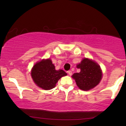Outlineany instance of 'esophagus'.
I'll list each match as a JSON object with an SVG mask.
<instances>
[{
	"label": "esophagus",
	"instance_id": "obj_1",
	"mask_svg": "<svg viewBox=\"0 0 126 126\" xmlns=\"http://www.w3.org/2000/svg\"><path fill=\"white\" fill-rule=\"evenodd\" d=\"M67 73L70 75V76H71V75H72V72L70 71V70H69V71H67Z\"/></svg>",
	"mask_w": 126,
	"mask_h": 126
}]
</instances>
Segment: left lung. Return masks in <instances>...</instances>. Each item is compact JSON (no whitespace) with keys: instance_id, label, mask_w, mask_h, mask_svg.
<instances>
[{"instance_id":"1","label":"left lung","mask_w":126,"mask_h":126,"mask_svg":"<svg viewBox=\"0 0 126 126\" xmlns=\"http://www.w3.org/2000/svg\"><path fill=\"white\" fill-rule=\"evenodd\" d=\"M77 68L80 69V72L74 73L72 77L79 89L89 91L99 84L102 73L98 63L91 59L84 58L77 64Z\"/></svg>"}]
</instances>
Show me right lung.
<instances>
[{"label": "right lung", "mask_w": 126, "mask_h": 126, "mask_svg": "<svg viewBox=\"0 0 126 126\" xmlns=\"http://www.w3.org/2000/svg\"><path fill=\"white\" fill-rule=\"evenodd\" d=\"M31 77L37 86L44 90H50L56 86L58 80L67 73L64 70H56L51 60L43 59L32 68Z\"/></svg>", "instance_id": "add662e5"}]
</instances>
